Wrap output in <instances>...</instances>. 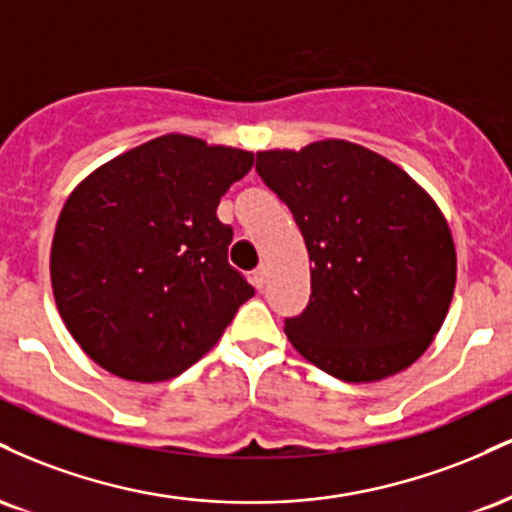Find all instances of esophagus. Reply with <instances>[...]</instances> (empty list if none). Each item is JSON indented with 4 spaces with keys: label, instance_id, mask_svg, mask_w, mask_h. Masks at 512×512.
<instances>
[{
    "label": "esophagus",
    "instance_id": "obj_1",
    "mask_svg": "<svg viewBox=\"0 0 512 512\" xmlns=\"http://www.w3.org/2000/svg\"><path fill=\"white\" fill-rule=\"evenodd\" d=\"M267 267H257L255 272H252V284H255V289H264V284H267Z\"/></svg>",
    "mask_w": 512,
    "mask_h": 512
}]
</instances>
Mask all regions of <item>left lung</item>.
Here are the masks:
<instances>
[{"label": "left lung", "mask_w": 512, "mask_h": 512, "mask_svg": "<svg viewBox=\"0 0 512 512\" xmlns=\"http://www.w3.org/2000/svg\"><path fill=\"white\" fill-rule=\"evenodd\" d=\"M301 228L310 301L286 337L346 383H373L416 361L455 291L457 255L431 197L375 151L325 139L260 151L255 163Z\"/></svg>", "instance_id": "left-lung-1"}]
</instances>
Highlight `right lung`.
<instances>
[{
  "label": "right lung",
  "instance_id": "right-lung-1",
  "mask_svg": "<svg viewBox=\"0 0 512 512\" xmlns=\"http://www.w3.org/2000/svg\"><path fill=\"white\" fill-rule=\"evenodd\" d=\"M255 156L187 134L93 170L57 221L50 279L76 344L125 380L161 383L219 342L255 289L228 264L216 207Z\"/></svg>",
  "mask_w": 512,
  "mask_h": 512
}]
</instances>
